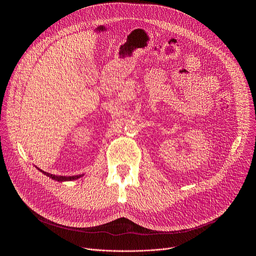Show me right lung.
<instances>
[{
    "label": "right lung",
    "mask_w": 256,
    "mask_h": 256,
    "mask_svg": "<svg viewBox=\"0 0 256 256\" xmlns=\"http://www.w3.org/2000/svg\"><path fill=\"white\" fill-rule=\"evenodd\" d=\"M40 171H42L44 175H46L48 177L54 179V180H56V181H60V182H62V181H72V180H76L80 177H82L83 175H72V176H58V175H54V174H50V173H48V172H44L42 170H40V168H38Z\"/></svg>",
    "instance_id": "right-lung-1"
}]
</instances>
